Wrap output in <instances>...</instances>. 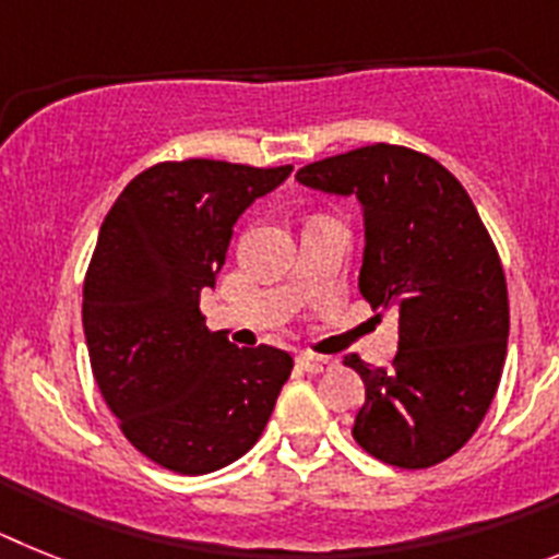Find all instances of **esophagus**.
Returning <instances> with one entry per match:
<instances>
[{"instance_id":"34e87169","label":"esophagus","mask_w":559,"mask_h":559,"mask_svg":"<svg viewBox=\"0 0 559 559\" xmlns=\"http://www.w3.org/2000/svg\"><path fill=\"white\" fill-rule=\"evenodd\" d=\"M298 366L304 368V371H309V373H323V371H329V368L334 366V360H332V357H320V354L304 352L298 357Z\"/></svg>"}]
</instances>
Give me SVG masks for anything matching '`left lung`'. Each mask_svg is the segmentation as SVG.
I'll return each mask as SVG.
<instances>
[{"instance_id":"left-lung-1","label":"left lung","mask_w":559,"mask_h":559,"mask_svg":"<svg viewBox=\"0 0 559 559\" xmlns=\"http://www.w3.org/2000/svg\"><path fill=\"white\" fill-rule=\"evenodd\" d=\"M295 179L360 199V295L377 318H400L391 366L343 360L366 382L352 436L391 467L441 464L473 439L507 360V278L473 199L433 157L391 143L318 159Z\"/></svg>"}]
</instances>
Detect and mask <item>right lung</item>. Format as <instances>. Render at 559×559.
Wrapping results in <instances>:
<instances>
[{
    "instance_id": "obj_1",
    "label": "right lung",
    "mask_w": 559,
    "mask_h": 559,
    "mask_svg": "<svg viewBox=\"0 0 559 559\" xmlns=\"http://www.w3.org/2000/svg\"><path fill=\"white\" fill-rule=\"evenodd\" d=\"M293 165L157 163L106 213L84 278V334L100 396L159 467L205 475L264 433L293 357L211 332L199 295L225 266L233 225Z\"/></svg>"
}]
</instances>
